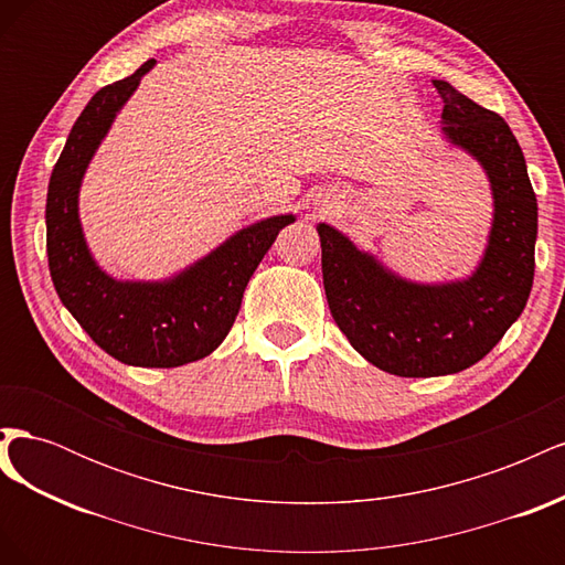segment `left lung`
<instances>
[{"label":"left lung","mask_w":565,"mask_h":565,"mask_svg":"<svg viewBox=\"0 0 565 565\" xmlns=\"http://www.w3.org/2000/svg\"><path fill=\"white\" fill-rule=\"evenodd\" d=\"M434 87L446 104L443 131L483 164L492 185V231L473 276L407 282L347 235L318 226L334 322L365 361L398 377H438L481 361L523 313L535 276L537 200L516 136L450 82L434 79Z\"/></svg>","instance_id":"obj_1"}]
</instances>
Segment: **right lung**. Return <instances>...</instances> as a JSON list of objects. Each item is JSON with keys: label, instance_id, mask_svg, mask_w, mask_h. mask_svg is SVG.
I'll list each match as a JSON object with an SVG mask.
<instances>
[{"label": "right lung", "instance_id": "add662e5", "mask_svg": "<svg viewBox=\"0 0 565 565\" xmlns=\"http://www.w3.org/2000/svg\"><path fill=\"white\" fill-rule=\"evenodd\" d=\"M152 65L156 58L98 89L73 125L49 181L46 254L63 306L100 349L136 367H179L210 355L226 339L252 273L295 216H270L243 228L164 282H119L96 266L79 226V183L117 110Z\"/></svg>", "mask_w": 565, "mask_h": 565}]
</instances>
